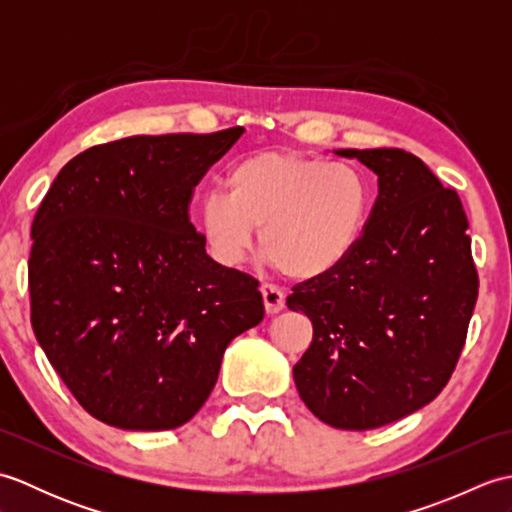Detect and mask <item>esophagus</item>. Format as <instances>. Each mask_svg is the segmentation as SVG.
I'll return each mask as SVG.
<instances>
[{"label": "esophagus", "instance_id": "esophagus-1", "mask_svg": "<svg viewBox=\"0 0 512 512\" xmlns=\"http://www.w3.org/2000/svg\"><path fill=\"white\" fill-rule=\"evenodd\" d=\"M262 297H264V308L268 314H277L286 306V295L273 284H262Z\"/></svg>", "mask_w": 512, "mask_h": 512}]
</instances>
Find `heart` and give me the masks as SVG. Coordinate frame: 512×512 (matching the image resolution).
<instances>
[{"label":"heart","mask_w":512,"mask_h":512,"mask_svg":"<svg viewBox=\"0 0 512 512\" xmlns=\"http://www.w3.org/2000/svg\"><path fill=\"white\" fill-rule=\"evenodd\" d=\"M226 191L206 193L198 231L224 268L244 262L255 242L292 279L332 275L363 242L372 187L363 171L292 151H255L228 169Z\"/></svg>","instance_id":"obj_1"}]
</instances>
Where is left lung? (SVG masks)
Here are the masks:
<instances>
[{
	"label": "left lung",
	"instance_id": "obj_1",
	"mask_svg": "<svg viewBox=\"0 0 512 512\" xmlns=\"http://www.w3.org/2000/svg\"><path fill=\"white\" fill-rule=\"evenodd\" d=\"M378 176L363 242L332 275L295 286L312 343L292 367L306 407L347 431L376 429L436 398L458 363L477 301L458 193L402 149H336Z\"/></svg>",
	"mask_w": 512,
	"mask_h": 512
}]
</instances>
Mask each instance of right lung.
I'll list each match as a JSON object with an SVG mask.
<instances>
[{
  "mask_svg": "<svg viewBox=\"0 0 512 512\" xmlns=\"http://www.w3.org/2000/svg\"><path fill=\"white\" fill-rule=\"evenodd\" d=\"M244 127L83 151L32 222L30 321L81 407L167 431L209 398L228 343L264 319L257 281L206 255L191 191Z\"/></svg>",
  "mask_w": 512,
  "mask_h": 512,
  "instance_id": "right-lung-1",
  "label": "right lung"
}]
</instances>
